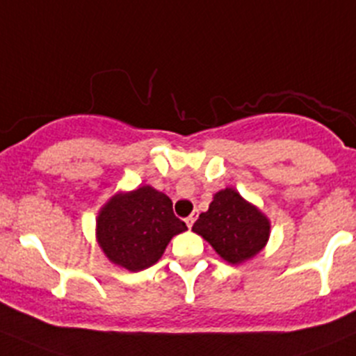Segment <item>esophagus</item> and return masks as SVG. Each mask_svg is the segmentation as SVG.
<instances>
[{
	"label": "esophagus",
	"instance_id": "1",
	"mask_svg": "<svg viewBox=\"0 0 356 356\" xmlns=\"http://www.w3.org/2000/svg\"><path fill=\"white\" fill-rule=\"evenodd\" d=\"M195 220H196V213H191V216H189L188 219H186V224H188V227H193Z\"/></svg>",
	"mask_w": 356,
	"mask_h": 356
}]
</instances>
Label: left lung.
I'll return each instance as SVG.
<instances>
[{
	"instance_id": "left-lung-1",
	"label": "left lung",
	"mask_w": 356,
	"mask_h": 356,
	"mask_svg": "<svg viewBox=\"0 0 356 356\" xmlns=\"http://www.w3.org/2000/svg\"><path fill=\"white\" fill-rule=\"evenodd\" d=\"M193 231L209 241L224 261L241 264L266 247L271 222L236 189L224 188L213 195L209 210L200 213Z\"/></svg>"
}]
</instances>
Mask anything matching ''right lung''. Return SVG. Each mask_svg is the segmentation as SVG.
I'll return each mask as SVG.
<instances>
[{
    "mask_svg": "<svg viewBox=\"0 0 356 356\" xmlns=\"http://www.w3.org/2000/svg\"><path fill=\"white\" fill-rule=\"evenodd\" d=\"M186 229L172 200L151 186L116 193L95 219V238L106 257L134 273L156 264L172 238Z\"/></svg>",
    "mask_w": 356,
    "mask_h": 356,
    "instance_id": "obj_1",
    "label": "right lung"
}]
</instances>
